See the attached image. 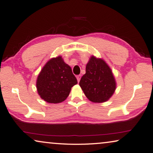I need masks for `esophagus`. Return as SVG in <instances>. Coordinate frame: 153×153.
<instances>
[{
  "label": "esophagus",
  "mask_w": 153,
  "mask_h": 153,
  "mask_svg": "<svg viewBox=\"0 0 153 153\" xmlns=\"http://www.w3.org/2000/svg\"><path fill=\"white\" fill-rule=\"evenodd\" d=\"M81 75H77V76H76V79H77V81H78V82L80 81V79H81Z\"/></svg>",
  "instance_id": "obj_1"
}]
</instances>
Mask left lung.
Here are the masks:
<instances>
[{"mask_svg": "<svg viewBox=\"0 0 153 153\" xmlns=\"http://www.w3.org/2000/svg\"><path fill=\"white\" fill-rule=\"evenodd\" d=\"M79 85L91 102H103L114 93L116 84L109 65L101 59L91 56Z\"/></svg>", "mask_w": 153, "mask_h": 153, "instance_id": "left-lung-1", "label": "left lung"}]
</instances>
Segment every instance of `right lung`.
Masks as SVG:
<instances>
[{"instance_id":"obj_1","label":"right lung","mask_w":153,"mask_h":153,"mask_svg":"<svg viewBox=\"0 0 153 153\" xmlns=\"http://www.w3.org/2000/svg\"><path fill=\"white\" fill-rule=\"evenodd\" d=\"M76 83L71 68L59 56L51 59L43 67L36 86L42 99L49 103H59L66 99L72 87Z\"/></svg>"}]
</instances>
